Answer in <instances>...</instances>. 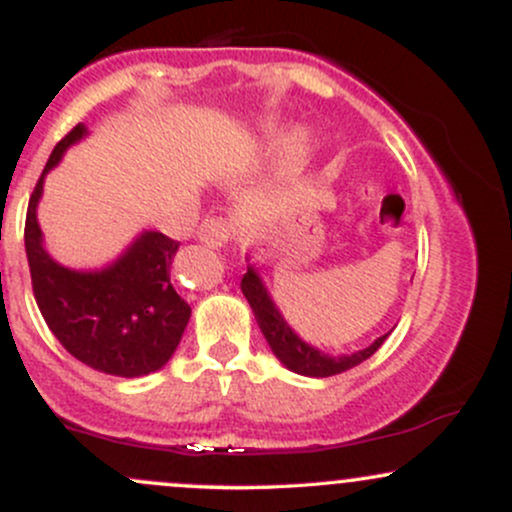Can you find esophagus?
Here are the masks:
<instances>
[{
  "instance_id": "esophagus-1",
  "label": "esophagus",
  "mask_w": 512,
  "mask_h": 512,
  "mask_svg": "<svg viewBox=\"0 0 512 512\" xmlns=\"http://www.w3.org/2000/svg\"><path fill=\"white\" fill-rule=\"evenodd\" d=\"M197 238L199 243L209 245V248H223L231 238V223L226 219H219V216H209L199 223L197 228Z\"/></svg>"
}]
</instances>
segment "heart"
Wrapping results in <instances>:
<instances>
[{
	"label": "heart",
	"instance_id": "b5f03b06",
	"mask_svg": "<svg viewBox=\"0 0 512 512\" xmlns=\"http://www.w3.org/2000/svg\"><path fill=\"white\" fill-rule=\"evenodd\" d=\"M310 154V137L305 129H293L289 137L284 139V144H281V158H284V163H289V166H298V163H303L305 158Z\"/></svg>",
	"mask_w": 512,
	"mask_h": 512
}]
</instances>
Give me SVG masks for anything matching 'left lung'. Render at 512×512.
Returning <instances> with one entry per match:
<instances>
[{"label": "left lung", "instance_id": "left-lung-1", "mask_svg": "<svg viewBox=\"0 0 512 512\" xmlns=\"http://www.w3.org/2000/svg\"><path fill=\"white\" fill-rule=\"evenodd\" d=\"M240 289H243L245 298H248L257 325H260L264 339H267L274 356L279 358L286 368L293 370V373L308 375V378H330V375L344 373V370L358 366V363H363L366 358L373 356L375 351L380 349V344L387 339V334H390H383V337L375 339V342L366 346V349H358L354 354H325V351H320L317 346L303 342L296 334V330L286 322V317L279 313V308H276L274 298L269 296L267 286H264L255 264H248V272L243 274Z\"/></svg>", "mask_w": 512, "mask_h": 512}]
</instances>
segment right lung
Instances as JSON below:
<instances>
[{
  "label": "right lung",
  "instance_id": "1",
  "mask_svg": "<svg viewBox=\"0 0 512 512\" xmlns=\"http://www.w3.org/2000/svg\"><path fill=\"white\" fill-rule=\"evenodd\" d=\"M86 134L79 122L52 149L28 202L23 238L35 303L74 358L117 378H139L166 366L190 322L192 308L170 281L180 243L158 231H144L113 264L93 272L64 267L50 255L38 223L45 175Z\"/></svg>",
  "mask_w": 512,
  "mask_h": 512
}]
</instances>
